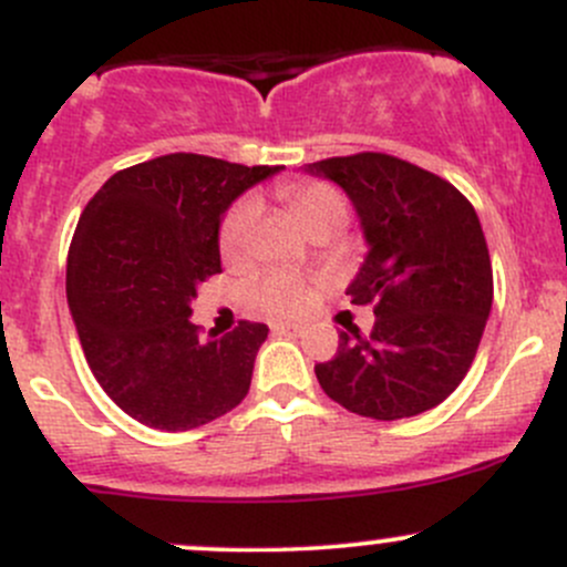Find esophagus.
Returning a JSON list of instances; mask_svg holds the SVG:
<instances>
[{
  "mask_svg": "<svg viewBox=\"0 0 567 567\" xmlns=\"http://www.w3.org/2000/svg\"><path fill=\"white\" fill-rule=\"evenodd\" d=\"M271 331L277 333V337H299V333L303 331V326H299V323H274Z\"/></svg>",
  "mask_w": 567,
  "mask_h": 567,
  "instance_id": "esophagus-1",
  "label": "esophagus"
}]
</instances>
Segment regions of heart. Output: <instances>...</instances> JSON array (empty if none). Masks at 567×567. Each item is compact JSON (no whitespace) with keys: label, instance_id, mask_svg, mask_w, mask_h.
<instances>
[{"label":"heart","instance_id":"heart-1","mask_svg":"<svg viewBox=\"0 0 567 567\" xmlns=\"http://www.w3.org/2000/svg\"><path fill=\"white\" fill-rule=\"evenodd\" d=\"M285 198L293 208L296 219L307 228V234L318 228H329L337 234L348 223V204H344L342 193L333 189L331 184H290V187H285ZM258 217L260 204L252 195L238 200L225 214L223 225H219V252L228 264H238V260L247 258L252 234L258 228ZM244 299L268 318H293L315 301V282L293 271H266L244 285Z\"/></svg>","mask_w":567,"mask_h":567}]
</instances>
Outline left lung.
Here are the masks:
<instances>
[{
	"mask_svg": "<svg viewBox=\"0 0 567 567\" xmlns=\"http://www.w3.org/2000/svg\"><path fill=\"white\" fill-rule=\"evenodd\" d=\"M348 193L367 238L350 282L374 303V329L339 331L318 383L363 419L396 421L437 408L475 359L492 312V260L473 204L445 178L380 152L303 165Z\"/></svg>",
	"mask_w": 567,
	"mask_h": 567,
	"instance_id": "left-lung-1",
	"label": "left lung"
}]
</instances>
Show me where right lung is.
Returning <instances> with one entry per match:
<instances>
[{
  "label": "right lung",
  "mask_w": 567,
  "mask_h": 567,
  "mask_svg": "<svg viewBox=\"0 0 567 567\" xmlns=\"http://www.w3.org/2000/svg\"><path fill=\"white\" fill-rule=\"evenodd\" d=\"M277 171L165 154L113 174L83 208L68 255L70 315L94 378L130 419L187 432L247 396L268 326L241 320L204 339L189 303L223 271V214Z\"/></svg>",
  "instance_id": "1"
}]
</instances>
